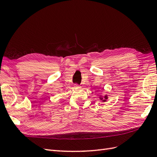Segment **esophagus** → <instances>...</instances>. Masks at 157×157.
Wrapping results in <instances>:
<instances>
[{
    "mask_svg": "<svg viewBox=\"0 0 157 157\" xmlns=\"http://www.w3.org/2000/svg\"><path fill=\"white\" fill-rule=\"evenodd\" d=\"M75 88H81V86H79V85H78V84H75Z\"/></svg>",
    "mask_w": 157,
    "mask_h": 157,
    "instance_id": "esophagus-1",
    "label": "esophagus"
}]
</instances>
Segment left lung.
Instances as JSON below:
<instances>
[{"label": "left lung", "instance_id": "obj_1", "mask_svg": "<svg viewBox=\"0 0 157 157\" xmlns=\"http://www.w3.org/2000/svg\"><path fill=\"white\" fill-rule=\"evenodd\" d=\"M99 98L100 100H101L103 102H105V101H107V99H108V96L107 94H105V96H99Z\"/></svg>", "mask_w": 157, "mask_h": 157}]
</instances>
